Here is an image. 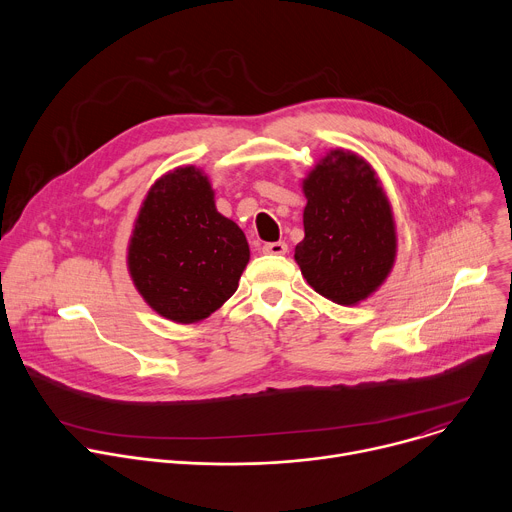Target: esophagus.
Instances as JSON below:
<instances>
[{"label": "esophagus", "mask_w": 512, "mask_h": 512, "mask_svg": "<svg viewBox=\"0 0 512 512\" xmlns=\"http://www.w3.org/2000/svg\"><path fill=\"white\" fill-rule=\"evenodd\" d=\"M263 253L265 255H285L287 253V245L283 241L267 243V245H263Z\"/></svg>", "instance_id": "34e87169"}]
</instances>
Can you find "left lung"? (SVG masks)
<instances>
[{"mask_svg": "<svg viewBox=\"0 0 512 512\" xmlns=\"http://www.w3.org/2000/svg\"><path fill=\"white\" fill-rule=\"evenodd\" d=\"M304 241L294 259L326 300L356 306L387 281L397 259L391 202L373 166L350 150H330L302 180Z\"/></svg>", "mask_w": 512, "mask_h": 512, "instance_id": "1", "label": "left lung"}]
</instances>
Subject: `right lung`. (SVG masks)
<instances>
[{
  "instance_id": "1",
  "label": "right lung",
  "mask_w": 512,
  "mask_h": 512,
  "mask_svg": "<svg viewBox=\"0 0 512 512\" xmlns=\"http://www.w3.org/2000/svg\"><path fill=\"white\" fill-rule=\"evenodd\" d=\"M251 251L245 233L216 210L208 176L180 166L145 194L127 245L139 296L176 324H196L239 287Z\"/></svg>"
}]
</instances>
